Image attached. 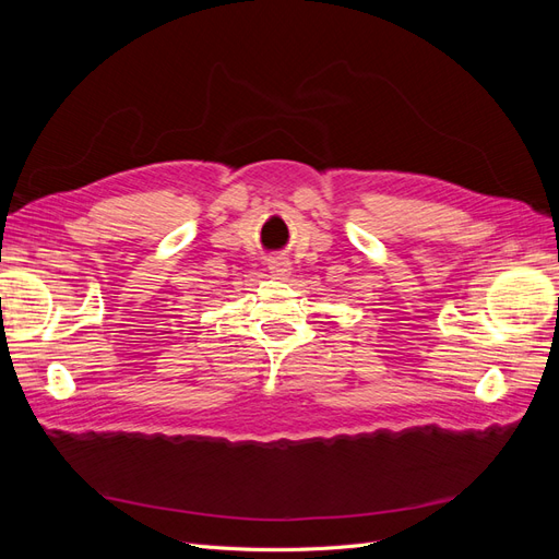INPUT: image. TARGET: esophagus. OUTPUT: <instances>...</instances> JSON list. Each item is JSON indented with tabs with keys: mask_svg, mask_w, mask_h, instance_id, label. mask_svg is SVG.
I'll use <instances>...</instances> for the list:
<instances>
[{
	"mask_svg": "<svg viewBox=\"0 0 559 559\" xmlns=\"http://www.w3.org/2000/svg\"><path fill=\"white\" fill-rule=\"evenodd\" d=\"M267 267H270V273H273L277 280H286L292 275V263L286 261V259H273L267 263Z\"/></svg>",
	"mask_w": 559,
	"mask_h": 559,
	"instance_id": "obj_1",
	"label": "esophagus"
}]
</instances>
